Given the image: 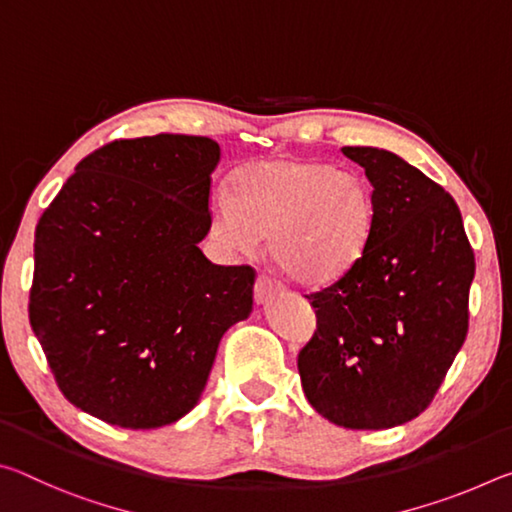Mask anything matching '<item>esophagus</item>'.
<instances>
[{"mask_svg": "<svg viewBox=\"0 0 512 512\" xmlns=\"http://www.w3.org/2000/svg\"><path fill=\"white\" fill-rule=\"evenodd\" d=\"M282 291V284L275 280V277L262 273L257 277V284H255V300L257 302H268L273 296Z\"/></svg>", "mask_w": 512, "mask_h": 512, "instance_id": "obj_1", "label": "esophagus"}]
</instances>
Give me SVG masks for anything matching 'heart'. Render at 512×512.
Here are the masks:
<instances>
[{
  "instance_id": "b5f03b06",
  "label": "heart",
  "mask_w": 512,
  "mask_h": 512,
  "mask_svg": "<svg viewBox=\"0 0 512 512\" xmlns=\"http://www.w3.org/2000/svg\"><path fill=\"white\" fill-rule=\"evenodd\" d=\"M377 225L368 178L336 164L271 158L241 167L232 194L212 198V232L235 253L268 235V257L293 282L329 284L350 273Z\"/></svg>"
}]
</instances>
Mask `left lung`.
<instances>
[{
    "label": "left lung",
    "instance_id": "1",
    "mask_svg": "<svg viewBox=\"0 0 512 512\" xmlns=\"http://www.w3.org/2000/svg\"><path fill=\"white\" fill-rule=\"evenodd\" d=\"M375 187L359 264L307 293L316 332L298 354L309 404L345 429H391L427 409L470 327L474 250L461 210L400 155L343 146Z\"/></svg>",
    "mask_w": 512,
    "mask_h": 512
}]
</instances>
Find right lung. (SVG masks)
<instances>
[{"mask_svg":"<svg viewBox=\"0 0 512 512\" xmlns=\"http://www.w3.org/2000/svg\"><path fill=\"white\" fill-rule=\"evenodd\" d=\"M210 137L115 140L76 164L33 241L29 320L81 411L155 429L196 406L221 336L253 311L255 268L219 266Z\"/></svg>","mask_w":512,"mask_h":512,"instance_id":"1","label":"right lung"}]
</instances>
